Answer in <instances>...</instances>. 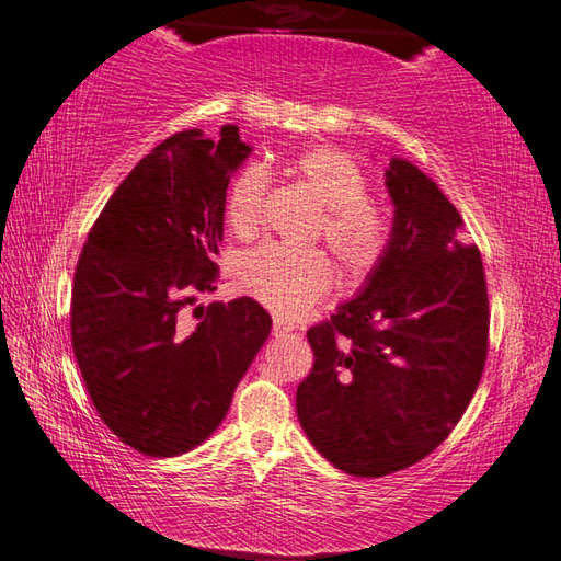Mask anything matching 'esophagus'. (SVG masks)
I'll return each mask as SVG.
<instances>
[{
    "mask_svg": "<svg viewBox=\"0 0 561 561\" xmlns=\"http://www.w3.org/2000/svg\"><path fill=\"white\" fill-rule=\"evenodd\" d=\"M294 332V325L291 323H287V320H274V335L277 337H284V335H291Z\"/></svg>",
    "mask_w": 561,
    "mask_h": 561,
    "instance_id": "1",
    "label": "esophagus"
}]
</instances>
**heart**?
<instances>
[{
  "label": "heart",
  "mask_w": 561,
  "mask_h": 561,
  "mask_svg": "<svg viewBox=\"0 0 561 561\" xmlns=\"http://www.w3.org/2000/svg\"><path fill=\"white\" fill-rule=\"evenodd\" d=\"M287 173L313 195L323 214V238L352 279L371 272L392 238L390 214L368 199L364 171L347 153L332 147L308 149L287 163ZM267 175L248 165L226 199V221L236 236H253L262 221ZM243 289L284 318L306 313L332 284V267L320 250L262 243L243 255L238 270Z\"/></svg>",
  "instance_id": "1"
}]
</instances>
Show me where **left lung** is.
<instances>
[{"instance_id":"1","label":"left lung","mask_w":561,"mask_h":561,"mask_svg":"<svg viewBox=\"0 0 561 561\" xmlns=\"http://www.w3.org/2000/svg\"><path fill=\"white\" fill-rule=\"evenodd\" d=\"M392 238L352 301L306 332L313 371L296 414L316 450L354 478H383L440 446L478 390L490 301L462 217L408 159L386 169Z\"/></svg>"}]
</instances>
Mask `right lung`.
Instances as JSON below:
<instances>
[{"mask_svg": "<svg viewBox=\"0 0 561 561\" xmlns=\"http://www.w3.org/2000/svg\"><path fill=\"white\" fill-rule=\"evenodd\" d=\"M253 147L236 125L169 137L141 159L89 231L71 291V347L93 408L135 450L173 458L217 432L272 318L241 296L181 323L214 291L226 187Z\"/></svg>", "mask_w": 561, "mask_h": 561, "instance_id": "right-lung-1", "label": "right lung"}]
</instances>
